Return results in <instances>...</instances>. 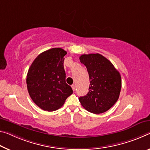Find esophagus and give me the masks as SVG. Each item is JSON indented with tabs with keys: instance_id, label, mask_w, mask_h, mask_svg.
I'll use <instances>...</instances> for the list:
<instances>
[{
	"instance_id": "obj_1",
	"label": "esophagus",
	"mask_w": 150,
	"mask_h": 150,
	"mask_svg": "<svg viewBox=\"0 0 150 150\" xmlns=\"http://www.w3.org/2000/svg\"><path fill=\"white\" fill-rule=\"evenodd\" d=\"M71 87H72L73 91H75V85H71Z\"/></svg>"
}]
</instances>
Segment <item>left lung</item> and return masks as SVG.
Instances as JSON below:
<instances>
[{
  "instance_id": "8db88e82",
  "label": "left lung",
  "mask_w": 150,
  "mask_h": 150,
  "mask_svg": "<svg viewBox=\"0 0 150 150\" xmlns=\"http://www.w3.org/2000/svg\"><path fill=\"white\" fill-rule=\"evenodd\" d=\"M89 76V92L80 97L82 106L89 112L99 114L109 110L119 99L122 79L115 67L101 54H84L79 57Z\"/></svg>"
}]
</instances>
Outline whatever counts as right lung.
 Masks as SVG:
<instances>
[{"mask_svg":"<svg viewBox=\"0 0 150 150\" xmlns=\"http://www.w3.org/2000/svg\"><path fill=\"white\" fill-rule=\"evenodd\" d=\"M66 54L61 48L45 51L37 57L28 71V93L33 102L45 111H53L61 108L73 93L65 81L63 57Z\"/></svg>","mask_w":150,"mask_h":150,"instance_id":"add662e5","label":"right lung"}]
</instances>
